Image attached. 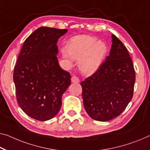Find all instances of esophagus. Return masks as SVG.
<instances>
[{
	"label": "esophagus",
	"mask_w": 150,
	"mask_h": 150,
	"mask_svg": "<svg viewBox=\"0 0 150 150\" xmlns=\"http://www.w3.org/2000/svg\"><path fill=\"white\" fill-rule=\"evenodd\" d=\"M71 81L73 83H78L80 82V80L78 79V78L77 76H73L71 78Z\"/></svg>",
	"instance_id": "esophagus-1"
}]
</instances>
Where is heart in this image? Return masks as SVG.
<instances>
[{
	"mask_svg": "<svg viewBox=\"0 0 150 150\" xmlns=\"http://www.w3.org/2000/svg\"><path fill=\"white\" fill-rule=\"evenodd\" d=\"M63 52L65 58L78 61V67L85 75H91L97 71L104 62L108 53L105 41L87 35L76 36L71 39Z\"/></svg>",
	"mask_w": 150,
	"mask_h": 150,
	"instance_id": "b5f03b06",
	"label": "heart"
}]
</instances>
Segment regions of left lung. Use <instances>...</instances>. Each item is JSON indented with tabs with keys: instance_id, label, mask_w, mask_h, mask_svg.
<instances>
[{
	"instance_id": "1",
	"label": "left lung",
	"mask_w": 150,
	"mask_h": 150,
	"mask_svg": "<svg viewBox=\"0 0 150 150\" xmlns=\"http://www.w3.org/2000/svg\"><path fill=\"white\" fill-rule=\"evenodd\" d=\"M109 56L98 70L80 83L84 109L92 119L111 120L125 109L133 97L135 74L123 43L111 35Z\"/></svg>"
}]
</instances>
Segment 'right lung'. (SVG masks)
<instances>
[{
    "mask_svg": "<svg viewBox=\"0 0 150 150\" xmlns=\"http://www.w3.org/2000/svg\"><path fill=\"white\" fill-rule=\"evenodd\" d=\"M67 29L41 27L25 41L13 80L21 109L36 120L45 121L60 110L62 96L71 84L70 73L59 66L58 39Z\"/></svg>",
    "mask_w": 150,
    "mask_h": 150,
    "instance_id": "1",
    "label": "right lung"
}]
</instances>
